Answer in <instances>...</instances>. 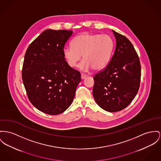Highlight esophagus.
I'll return each mask as SVG.
<instances>
[{"label":"esophagus","mask_w":161,"mask_h":161,"mask_svg":"<svg viewBox=\"0 0 161 161\" xmlns=\"http://www.w3.org/2000/svg\"><path fill=\"white\" fill-rule=\"evenodd\" d=\"M86 75H84L83 73L81 74V79H86Z\"/></svg>","instance_id":"34e87169"}]
</instances>
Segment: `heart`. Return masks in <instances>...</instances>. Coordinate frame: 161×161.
Listing matches in <instances>:
<instances>
[{"label": "heart", "mask_w": 161, "mask_h": 161, "mask_svg": "<svg viewBox=\"0 0 161 161\" xmlns=\"http://www.w3.org/2000/svg\"><path fill=\"white\" fill-rule=\"evenodd\" d=\"M73 46L64 49V60L68 66H77L83 55L80 67L84 71L93 68L95 71L104 69L108 64L114 49V42L107 35L83 33L73 39Z\"/></svg>", "instance_id": "1"}]
</instances>
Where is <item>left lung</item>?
I'll use <instances>...</instances> for the list:
<instances>
[{
  "label": "left lung",
  "mask_w": 161,
  "mask_h": 161,
  "mask_svg": "<svg viewBox=\"0 0 161 161\" xmlns=\"http://www.w3.org/2000/svg\"><path fill=\"white\" fill-rule=\"evenodd\" d=\"M112 32L116 47L108 64L93 77V95L99 107L115 112L127 107L137 95L141 66L132 44L124 35Z\"/></svg>",
  "instance_id": "obj_1"
}]
</instances>
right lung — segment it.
Here are the masks:
<instances>
[{
	"label": "right lung",
	"mask_w": 161,
	"mask_h": 161,
	"mask_svg": "<svg viewBox=\"0 0 161 161\" xmlns=\"http://www.w3.org/2000/svg\"><path fill=\"white\" fill-rule=\"evenodd\" d=\"M72 31L47 29L28 47L24 56L22 78L27 97L39 110L58 115L71 104L81 81L79 71L64 60V44Z\"/></svg>",
	"instance_id": "right-lung-1"
}]
</instances>
